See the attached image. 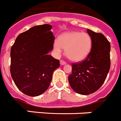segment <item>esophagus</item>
I'll return each mask as SVG.
<instances>
[{"instance_id": "1", "label": "esophagus", "mask_w": 121, "mask_h": 121, "mask_svg": "<svg viewBox=\"0 0 121 121\" xmlns=\"http://www.w3.org/2000/svg\"><path fill=\"white\" fill-rule=\"evenodd\" d=\"M60 64L61 65H65L66 64V62L65 61H64V60H60Z\"/></svg>"}]
</instances>
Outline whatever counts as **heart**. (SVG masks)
Returning a JSON list of instances; mask_svg holds the SVG:
<instances>
[{
    "mask_svg": "<svg viewBox=\"0 0 121 121\" xmlns=\"http://www.w3.org/2000/svg\"><path fill=\"white\" fill-rule=\"evenodd\" d=\"M91 44V37L87 33L68 31L59 36L57 42L53 44V49L57 54L65 49L66 56L70 60L79 62L88 56Z\"/></svg>",
    "mask_w": 121,
    "mask_h": 121,
    "instance_id": "obj_1",
    "label": "heart"
}]
</instances>
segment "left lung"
Listing matches in <instances>:
<instances>
[{
	"instance_id": "left-lung-1",
	"label": "left lung",
	"mask_w": 121,
	"mask_h": 121,
	"mask_svg": "<svg viewBox=\"0 0 121 121\" xmlns=\"http://www.w3.org/2000/svg\"><path fill=\"white\" fill-rule=\"evenodd\" d=\"M91 39V50L84 61L72 65L68 82L78 94L88 95L96 91L104 84L110 68V43L102 33L87 29Z\"/></svg>"
}]
</instances>
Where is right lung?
Returning a JSON list of instances; mask_svg holds the SVG:
<instances>
[{"label": "right lung", "instance_id": "right-lung-1", "mask_svg": "<svg viewBox=\"0 0 121 121\" xmlns=\"http://www.w3.org/2000/svg\"><path fill=\"white\" fill-rule=\"evenodd\" d=\"M48 24L33 26L17 37L11 48L10 72L23 93L37 96L50 86L59 60L48 53L53 50L54 36Z\"/></svg>", "mask_w": 121, "mask_h": 121}]
</instances>
